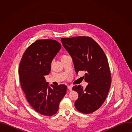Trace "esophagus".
Wrapping results in <instances>:
<instances>
[{"mask_svg":"<svg viewBox=\"0 0 132 132\" xmlns=\"http://www.w3.org/2000/svg\"><path fill=\"white\" fill-rule=\"evenodd\" d=\"M72 86H68V87H67V88H68V89L69 90H71V89H72Z\"/></svg>","mask_w":132,"mask_h":132,"instance_id":"1","label":"esophagus"}]
</instances>
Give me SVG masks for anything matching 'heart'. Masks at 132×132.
I'll list each match as a JSON object with an SVG mask.
<instances>
[{
	"mask_svg": "<svg viewBox=\"0 0 132 132\" xmlns=\"http://www.w3.org/2000/svg\"><path fill=\"white\" fill-rule=\"evenodd\" d=\"M65 56H65V55H64V56H62V57H61V59H62V58H63V57H65Z\"/></svg>",
	"mask_w": 132,
	"mask_h": 132,
	"instance_id": "1",
	"label": "heart"
}]
</instances>
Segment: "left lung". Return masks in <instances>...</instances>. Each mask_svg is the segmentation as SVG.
Listing matches in <instances>:
<instances>
[{
    "instance_id": "obj_1",
    "label": "left lung",
    "mask_w": 132,
    "mask_h": 132,
    "mask_svg": "<svg viewBox=\"0 0 132 132\" xmlns=\"http://www.w3.org/2000/svg\"><path fill=\"white\" fill-rule=\"evenodd\" d=\"M65 50L72 59L76 73L86 72L85 89L80 85L72 90L78 94L75 102L76 109L89 114L97 110L104 102L111 84V76L106 56L99 44L88 36L62 38Z\"/></svg>"
}]
</instances>
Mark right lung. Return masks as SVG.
I'll list each match as a JSON object with an SVG mask.
<instances>
[{
  "label": "right lung",
  "instance_id": "obj_1",
  "mask_svg": "<svg viewBox=\"0 0 132 132\" xmlns=\"http://www.w3.org/2000/svg\"><path fill=\"white\" fill-rule=\"evenodd\" d=\"M61 48V44L55 40H37L24 52L19 68L21 86L28 102L36 112L45 116L57 113L67 91L65 85L50 86L45 78Z\"/></svg>",
  "mask_w": 132,
  "mask_h": 132
}]
</instances>
